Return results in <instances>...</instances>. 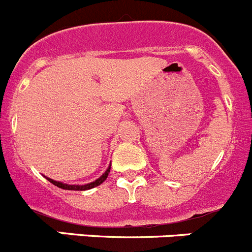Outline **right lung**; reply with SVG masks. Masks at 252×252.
Segmentation results:
<instances>
[{
    "instance_id": "right-lung-1",
    "label": "right lung",
    "mask_w": 252,
    "mask_h": 252,
    "mask_svg": "<svg viewBox=\"0 0 252 252\" xmlns=\"http://www.w3.org/2000/svg\"><path fill=\"white\" fill-rule=\"evenodd\" d=\"M110 168H111V166L107 167V169L105 171V173H102V176H100L96 181L92 182V183L83 184V186H78V184H66V183H63V182H57L52 178H48V177H45V178H47L50 183H53L54 186L58 187V188L66 189V190H88V189H92V188H94V187L100 186L102 182H105V179L107 178V176H109V173H110Z\"/></svg>"
}]
</instances>
